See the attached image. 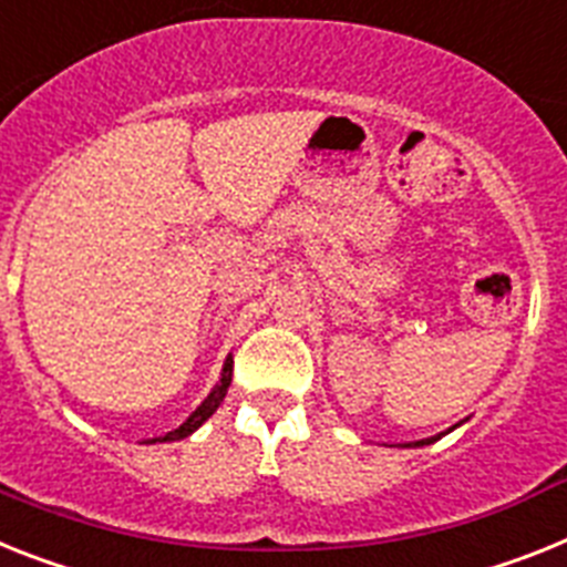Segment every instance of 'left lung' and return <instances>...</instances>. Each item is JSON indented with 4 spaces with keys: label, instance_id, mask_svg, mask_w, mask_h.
Instances as JSON below:
<instances>
[{
    "label": "left lung",
    "instance_id": "8db88e82",
    "mask_svg": "<svg viewBox=\"0 0 567 567\" xmlns=\"http://www.w3.org/2000/svg\"><path fill=\"white\" fill-rule=\"evenodd\" d=\"M432 441H437V437H423V441H415V444H409V446H423V444H432Z\"/></svg>",
    "mask_w": 567,
    "mask_h": 567
}]
</instances>
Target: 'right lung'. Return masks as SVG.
I'll return each mask as SVG.
<instances>
[{"mask_svg": "<svg viewBox=\"0 0 567 567\" xmlns=\"http://www.w3.org/2000/svg\"><path fill=\"white\" fill-rule=\"evenodd\" d=\"M230 380H233V360H230V357H227L225 369H221V380H218L216 386H213V392L207 394V398H204V403H202V406L195 409L193 415H189L187 421L181 423L178 430L166 432L164 437H155V441H181V437L193 435V432L198 430V426H202V423L207 421V417H210L213 412H216V409H218V403L225 401V394H227V386H230ZM155 441H152V444H155Z\"/></svg>", "mask_w": 567, "mask_h": 567, "instance_id": "add662e5", "label": "right lung"}]
</instances>
